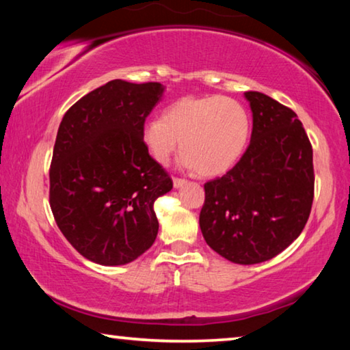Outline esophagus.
Returning <instances> with one entry per match:
<instances>
[{
	"label": "esophagus",
	"instance_id": "34e87169",
	"mask_svg": "<svg viewBox=\"0 0 350 350\" xmlns=\"http://www.w3.org/2000/svg\"><path fill=\"white\" fill-rule=\"evenodd\" d=\"M187 180L185 179H179V177H173V185L174 188H182L183 185H185Z\"/></svg>",
	"mask_w": 350,
	"mask_h": 350
}]
</instances>
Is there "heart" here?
<instances>
[{
    "label": "heart",
    "mask_w": 350,
    "mask_h": 350,
    "mask_svg": "<svg viewBox=\"0 0 350 350\" xmlns=\"http://www.w3.org/2000/svg\"><path fill=\"white\" fill-rule=\"evenodd\" d=\"M250 116L238 100L185 97L142 128V144L159 165H167L180 142V165L200 176L224 174L239 161L250 137Z\"/></svg>",
    "instance_id": "heart-1"
}]
</instances>
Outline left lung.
Here are the masks:
<instances>
[{
	"instance_id": "left-lung-1",
	"label": "left lung",
	"mask_w": 350,
	"mask_h": 350,
	"mask_svg": "<svg viewBox=\"0 0 350 350\" xmlns=\"http://www.w3.org/2000/svg\"><path fill=\"white\" fill-rule=\"evenodd\" d=\"M244 97L253 116L244 156L206 182L199 225L213 250L234 264L269 260L303 232L313 202V151L295 112L262 92Z\"/></svg>"
}]
</instances>
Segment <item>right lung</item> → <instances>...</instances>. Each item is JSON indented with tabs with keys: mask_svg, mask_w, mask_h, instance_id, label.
<instances>
[{
	"mask_svg": "<svg viewBox=\"0 0 350 350\" xmlns=\"http://www.w3.org/2000/svg\"><path fill=\"white\" fill-rule=\"evenodd\" d=\"M161 83L111 80L64 114L49 179L51 210L70 245L100 265H125L159 232L154 200L173 180L142 144V128L161 102Z\"/></svg>",
	"mask_w": 350,
	"mask_h": 350,
	"instance_id": "add662e5",
	"label": "right lung"
}]
</instances>
